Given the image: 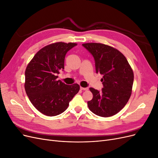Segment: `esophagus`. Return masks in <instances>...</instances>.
<instances>
[{
	"label": "esophagus",
	"instance_id": "1",
	"mask_svg": "<svg viewBox=\"0 0 158 158\" xmlns=\"http://www.w3.org/2000/svg\"><path fill=\"white\" fill-rule=\"evenodd\" d=\"M80 89L82 90H84V91L88 90V88H83V87H81V86H80Z\"/></svg>",
	"mask_w": 158,
	"mask_h": 158
}]
</instances>
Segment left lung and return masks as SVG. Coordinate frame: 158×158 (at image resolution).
<instances>
[{
	"mask_svg": "<svg viewBox=\"0 0 158 158\" xmlns=\"http://www.w3.org/2000/svg\"><path fill=\"white\" fill-rule=\"evenodd\" d=\"M82 45L94 56L96 73L103 75L101 92L90 88L93 98L88 102L89 110L103 117H111L125 106L132 92L134 73L126 57L113 47L88 43Z\"/></svg>",
	"mask_w": 158,
	"mask_h": 158,
	"instance_id": "1",
	"label": "left lung"
}]
</instances>
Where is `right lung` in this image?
<instances>
[{
  "label": "right lung",
  "instance_id": "1",
  "mask_svg": "<svg viewBox=\"0 0 158 158\" xmlns=\"http://www.w3.org/2000/svg\"><path fill=\"white\" fill-rule=\"evenodd\" d=\"M77 45L75 43L56 42L43 47L33 56L25 71L24 87L31 103L45 115L63 113L80 90L78 84L66 85L57 80L64 69L65 55Z\"/></svg>",
  "mask_w": 158,
  "mask_h": 158
}]
</instances>
